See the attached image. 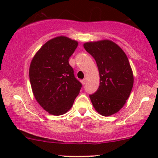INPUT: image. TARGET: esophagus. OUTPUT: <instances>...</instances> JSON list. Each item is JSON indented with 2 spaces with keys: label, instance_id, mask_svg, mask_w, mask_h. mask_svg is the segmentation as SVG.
<instances>
[{
  "label": "esophagus",
  "instance_id": "esophagus-1",
  "mask_svg": "<svg viewBox=\"0 0 158 158\" xmlns=\"http://www.w3.org/2000/svg\"><path fill=\"white\" fill-rule=\"evenodd\" d=\"M81 83H82V84H83V85H85V83H86V80H85V79L82 80V81H81Z\"/></svg>",
  "mask_w": 158,
  "mask_h": 158
}]
</instances>
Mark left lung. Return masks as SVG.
Here are the masks:
<instances>
[{
    "label": "left lung",
    "mask_w": 158,
    "mask_h": 158,
    "mask_svg": "<svg viewBox=\"0 0 158 158\" xmlns=\"http://www.w3.org/2000/svg\"><path fill=\"white\" fill-rule=\"evenodd\" d=\"M83 47L96 60L100 75L98 90L89 96L93 106L102 116L117 113L128 99L134 83L126 54L110 40L86 42Z\"/></svg>",
    "instance_id": "8db88e82"
}]
</instances>
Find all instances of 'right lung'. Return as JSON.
I'll return each mask as SVG.
<instances>
[{"mask_svg":"<svg viewBox=\"0 0 158 158\" xmlns=\"http://www.w3.org/2000/svg\"><path fill=\"white\" fill-rule=\"evenodd\" d=\"M77 42L60 36L47 42L31 60L29 79L40 105L49 114L60 116L68 112L81 89L69 64Z\"/></svg>","mask_w":158,"mask_h":158,"instance_id":"right-lung-1","label":"right lung"}]
</instances>
